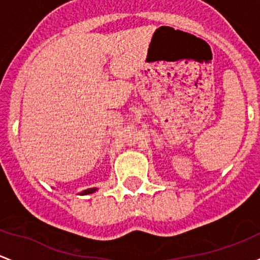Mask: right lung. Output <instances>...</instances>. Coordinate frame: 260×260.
Masks as SVG:
<instances>
[{"label":"right lung","instance_id":"obj_1","mask_svg":"<svg viewBox=\"0 0 260 260\" xmlns=\"http://www.w3.org/2000/svg\"><path fill=\"white\" fill-rule=\"evenodd\" d=\"M96 190H98L96 188H90V189H86V190H84V191L80 192V195H89V194H92V192H95Z\"/></svg>","mask_w":260,"mask_h":260}]
</instances>
